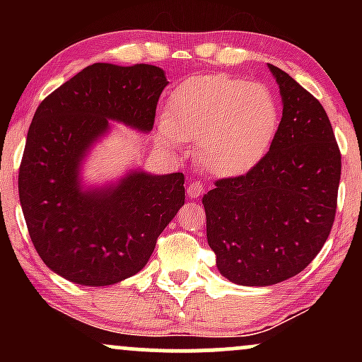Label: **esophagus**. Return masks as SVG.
<instances>
[{"instance_id":"34e87169","label":"esophagus","mask_w":362,"mask_h":362,"mask_svg":"<svg viewBox=\"0 0 362 362\" xmlns=\"http://www.w3.org/2000/svg\"><path fill=\"white\" fill-rule=\"evenodd\" d=\"M202 192H204V185L197 180H192L189 184V187H187V194H189V197H192V199L201 197Z\"/></svg>"}]
</instances>
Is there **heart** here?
Returning <instances> with one entry per match:
<instances>
[{
	"instance_id": "heart-1",
	"label": "heart",
	"mask_w": 362,
	"mask_h": 362,
	"mask_svg": "<svg viewBox=\"0 0 362 362\" xmlns=\"http://www.w3.org/2000/svg\"><path fill=\"white\" fill-rule=\"evenodd\" d=\"M279 124L274 93L260 83L230 74L185 80L170 97L160 136L170 148L195 141L204 172L233 177L252 168L271 146Z\"/></svg>"
}]
</instances>
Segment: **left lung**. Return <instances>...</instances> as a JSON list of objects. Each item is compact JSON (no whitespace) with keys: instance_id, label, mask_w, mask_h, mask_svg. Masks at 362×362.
Returning <instances> with one entry per match:
<instances>
[{"instance_id":"8db88e82","label":"left lung","mask_w":362,"mask_h":362,"mask_svg":"<svg viewBox=\"0 0 362 362\" xmlns=\"http://www.w3.org/2000/svg\"><path fill=\"white\" fill-rule=\"evenodd\" d=\"M282 97L271 148L247 173L202 197L207 243L226 279L271 286L300 274L325 245L337 211L342 156L325 109L277 66Z\"/></svg>"}]
</instances>
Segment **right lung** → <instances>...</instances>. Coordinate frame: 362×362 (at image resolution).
Listing matches in <instances>:
<instances>
[{
    "mask_svg": "<svg viewBox=\"0 0 362 362\" xmlns=\"http://www.w3.org/2000/svg\"><path fill=\"white\" fill-rule=\"evenodd\" d=\"M167 85L156 66L95 62L37 107L20 163V204L37 253L64 279L110 286L138 274L184 206V173L132 172L102 190H81L78 178L109 119L151 131Z\"/></svg>",
    "mask_w": 362,
    "mask_h": 362,
    "instance_id": "1",
    "label": "right lung"
}]
</instances>
